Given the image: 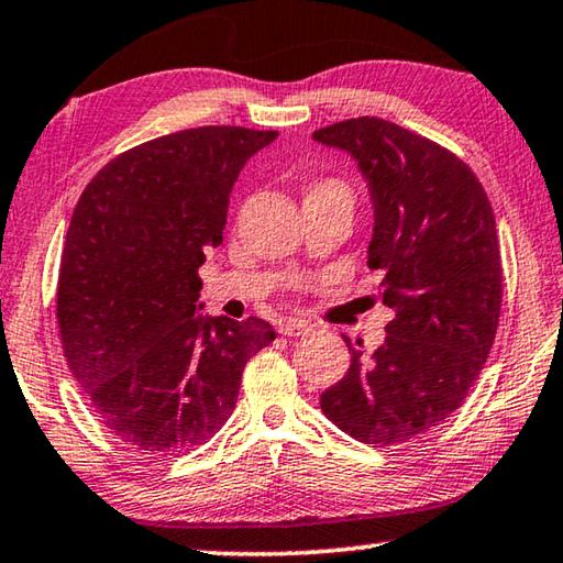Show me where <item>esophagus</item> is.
I'll list each match as a JSON object with an SVG mask.
<instances>
[{
  "mask_svg": "<svg viewBox=\"0 0 563 563\" xmlns=\"http://www.w3.org/2000/svg\"><path fill=\"white\" fill-rule=\"evenodd\" d=\"M313 329L309 327L307 321L301 319H284L279 321V333L282 336H307V333H311Z\"/></svg>",
  "mask_w": 563,
  "mask_h": 563,
  "instance_id": "obj_1",
  "label": "esophagus"
}]
</instances>
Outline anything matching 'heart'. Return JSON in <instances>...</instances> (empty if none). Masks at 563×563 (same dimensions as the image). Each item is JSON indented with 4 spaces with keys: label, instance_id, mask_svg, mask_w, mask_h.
<instances>
[{
    "label": "heart",
    "instance_id": "b5f03b06",
    "mask_svg": "<svg viewBox=\"0 0 563 563\" xmlns=\"http://www.w3.org/2000/svg\"><path fill=\"white\" fill-rule=\"evenodd\" d=\"M323 200H339V202H353V190L351 185L343 180V177H317L307 185V192H303V202H323Z\"/></svg>",
    "mask_w": 563,
    "mask_h": 563
}]
</instances>
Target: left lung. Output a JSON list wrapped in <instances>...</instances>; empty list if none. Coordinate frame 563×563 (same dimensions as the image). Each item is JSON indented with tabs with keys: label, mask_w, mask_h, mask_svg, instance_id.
I'll return each instance as SVG.
<instances>
[{
	"label": "left lung",
	"mask_w": 563,
	"mask_h": 563,
	"mask_svg": "<svg viewBox=\"0 0 563 563\" xmlns=\"http://www.w3.org/2000/svg\"><path fill=\"white\" fill-rule=\"evenodd\" d=\"M319 143L358 161L376 227L368 266L396 311L386 343L321 393L333 426L373 448L442 426L479 378L501 311L495 212L467 163L430 137L373 115L319 128Z\"/></svg>",
	"instance_id": "1"
}]
</instances>
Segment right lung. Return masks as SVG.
I'll use <instances>...</instances> for the list:
<instances>
[{
  "label": "right lung",
  "mask_w": 563,
  "mask_h": 563,
  "mask_svg": "<svg viewBox=\"0 0 563 563\" xmlns=\"http://www.w3.org/2000/svg\"><path fill=\"white\" fill-rule=\"evenodd\" d=\"M276 131L187 128L96 173L68 224L56 321L98 420L143 455H180L232 416L272 323L200 317L205 254L222 242L236 177Z\"/></svg>",
  "instance_id": "1"
}]
</instances>
